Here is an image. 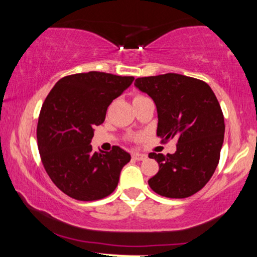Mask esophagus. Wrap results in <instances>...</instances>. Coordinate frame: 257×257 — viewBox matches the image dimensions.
Returning <instances> with one entry per match:
<instances>
[{"label":"esophagus","instance_id":"1","mask_svg":"<svg viewBox=\"0 0 257 257\" xmlns=\"http://www.w3.org/2000/svg\"><path fill=\"white\" fill-rule=\"evenodd\" d=\"M132 156H133V158L137 159V161H145V159L147 158L146 155H144V153H139V152H134Z\"/></svg>","mask_w":257,"mask_h":257}]
</instances>
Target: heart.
<instances>
[{
    "mask_svg": "<svg viewBox=\"0 0 257 257\" xmlns=\"http://www.w3.org/2000/svg\"><path fill=\"white\" fill-rule=\"evenodd\" d=\"M139 98H143V96H141V95H137V96H134V100H135V99H139Z\"/></svg>",
    "mask_w": 257,
    "mask_h": 257,
    "instance_id": "heart-1",
    "label": "heart"
}]
</instances>
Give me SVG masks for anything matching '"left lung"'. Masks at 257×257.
Listing matches in <instances>:
<instances>
[{
    "mask_svg": "<svg viewBox=\"0 0 257 257\" xmlns=\"http://www.w3.org/2000/svg\"><path fill=\"white\" fill-rule=\"evenodd\" d=\"M135 87L155 101L158 137L178 143L173 155H149L159 166L150 187L168 198L192 196L210 180L220 161L225 120L214 91L205 82L179 73L137 78Z\"/></svg>",
    "mask_w": 257,
    "mask_h": 257,
    "instance_id": "obj_1",
    "label": "left lung"
}]
</instances>
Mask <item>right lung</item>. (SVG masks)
<instances>
[{
	"label": "right lung",
	"instance_id": "add662e5",
	"mask_svg": "<svg viewBox=\"0 0 257 257\" xmlns=\"http://www.w3.org/2000/svg\"><path fill=\"white\" fill-rule=\"evenodd\" d=\"M134 81L133 76L90 71L63 77L41 108L37 145L44 169L54 185L71 198L98 200L116 190L131 155L118 146L94 152V126Z\"/></svg>",
	"mask_w": 257,
	"mask_h": 257
}]
</instances>
